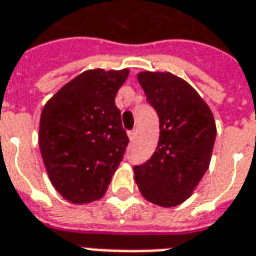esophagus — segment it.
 <instances>
[{
	"instance_id": "1",
	"label": "esophagus",
	"mask_w": 256,
	"mask_h": 256,
	"mask_svg": "<svg viewBox=\"0 0 256 256\" xmlns=\"http://www.w3.org/2000/svg\"><path fill=\"white\" fill-rule=\"evenodd\" d=\"M136 136H137V130H136V128H133V130H130V132H128V138L132 140V141L136 138Z\"/></svg>"
}]
</instances>
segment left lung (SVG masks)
Wrapping results in <instances>:
<instances>
[{"instance_id":"1","label":"left lung","mask_w":256,"mask_h":256,"mask_svg":"<svg viewBox=\"0 0 256 256\" xmlns=\"http://www.w3.org/2000/svg\"><path fill=\"white\" fill-rule=\"evenodd\" d=\"M146 100L159 116V142L150 159L134 166V180L150 203L178 206L207 172L216 136L214 116L198 92L170 72L138 74Z\"/></svg>"}]
</instances>
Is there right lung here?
Listing matches in <instances>:
<instances>
[{"label":"right lung","mask_w":256,"mask_h":256,"mask_svg":"<svg viewBox=\"0 0 256 256\" xmlns=\"http://www.w3.org/2000/svg\"><path fill=\"white\" fill-rule=\"evenodd\" d=\"M128 70L84 71L64 84L40 122V150L52 185L74 204L104 196L128 144L118 90Z\"/></svg>","instance_id":"obj_1"}]
</instances>
